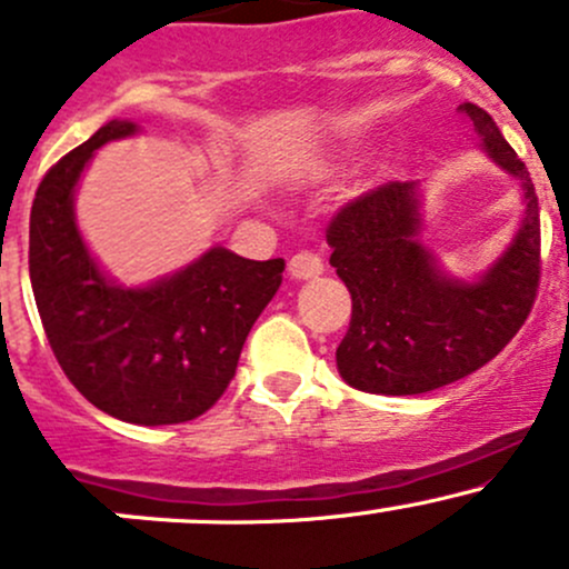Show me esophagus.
Wrapping results in <instances>:
<instances>
[{
    "mask_svg": "<svg viewBox=\"0 0 569 569\" xmlns=\"http://www.w3.org/2000/svg\"><path fill=\"white\" fill-rule=\"evenodd\" d=\"M325 272V263H321V258L317 252H297V256H291L289 261V274L295 280H311V278H319V274Z\"/></svg>",
    "mask_w": 569,
    "mask_h": 569,
    "instance_id": "34e87169",
    "label": "esophagus"
}]
</instances>
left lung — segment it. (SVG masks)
<instances>
[{
	"instance_id": "8db88e82",
	"label": "left lung",
	"mask_w": 569,
	"mask_h": 569,
	"mask_svg": "<svg viewBox=\"0 0 569 569\" xmlns=\"http://www.w3.org/2000/svg\"><path fill=\"white\" fill-rule=\"evenodd\" d=\"M460 109L473 120L487 159L518 181V231L468 280L446 272L421 242L418 181H391L343 206L327 228L330 263L352 295L336 366L358 391L416 396L473 375L512 341L537 297L539 206L529 170L485 109L470 101Z\"/></svg>"
}]
</instances>
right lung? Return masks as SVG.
<instances>
[{"label": "right lung", "mask_w": 569, "mask_h": 569, "mask_svg": "<svg viewBox=\"0 0 569 569\" xmlns=\"http://www.w3.org/2000/svg\"><path fill=\"white\" fill-rule=\"evenodd\" d=\"M134 134V120H109L46 173L30 214V280L73 388L107 416L162 427L192 421L220 399L286 261H250L214 244L146 286L109 278L79 231L73 200L96 151Z\"/></svg>", "instance_id": "add662e5"}]
</instances>
